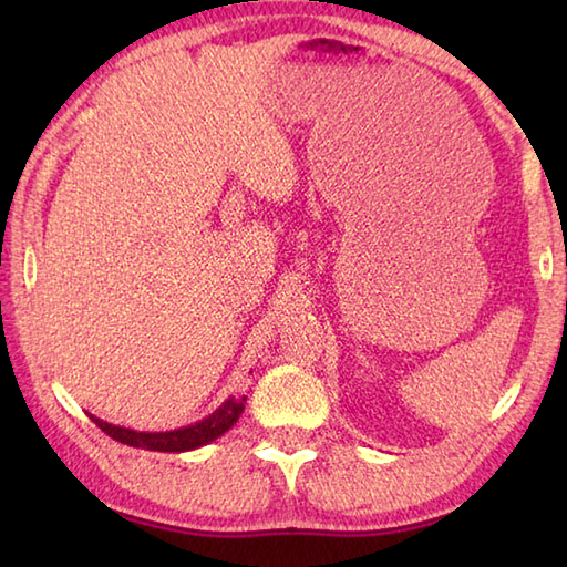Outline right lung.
<instances>
[{
	"instance_id": "obj_1",
	"label": "right lung",
	"mask_w": 567,
	"mask_h": 567,
	"mask_svg": "<svg viewBox=\"0 0 567 567\" xmlns=\"http://www.w3.org/2000/svg\"><path fill=\"white\" fill-rule=\"evenodd\" d=\"M244 402H246V396H240V400L228 396V400L219 409H216L212 416L202 419V421H197V424L185 426V429L161 431V433L114 426V424H106V421H102L97 416H92V421L106 433V436H112L118 443L134 445V449L163 451V453H185V451H195V449H199V445H207L214 439L224 436V433L236 424L240 412H244Z\"/></svg>"
}]
</instances>
